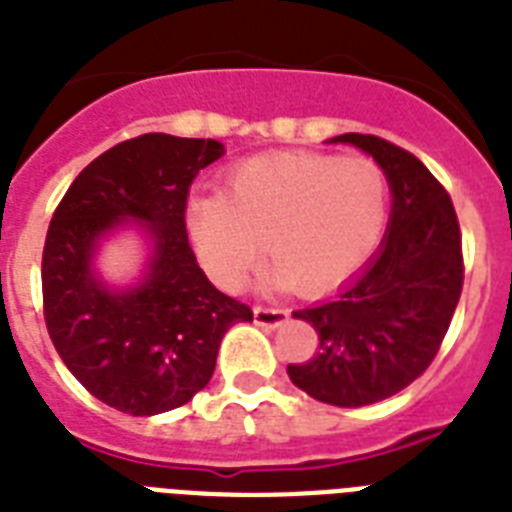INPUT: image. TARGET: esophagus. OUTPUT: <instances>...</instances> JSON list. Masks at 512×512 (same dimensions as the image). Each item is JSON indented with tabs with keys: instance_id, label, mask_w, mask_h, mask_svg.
Masks as SVG:
<instances>
[{
	"instance_id": "34e87169",
	"label": "esophagus",
	"mask_w": 512,
	"mask_h": 512,
	"mask_svg": "<svg viewBox=\"0 0 512 512\" xmlns=\"http://www.w3.org/2000/svg\"><path fill=\"white\" fill-rule=\"evenodd\" d=\"M289 318V310L286 307H265L257 305L255 307V323L263 328H278L281 323H286Z\"/></svg>"
}]
</instances>
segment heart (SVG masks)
I'll return each mask as SVG.
<instances>
[{
    "label": "heart",
    "mask_w": 512,
    "mask_h": 512,
    "mask_svg": "<svg viewBox=\"0 0 512 512\" xmlns=\"http://www.w3.org/2000/svg\"><path fill=\"white\" fill-rule=\"evenodd\" d=\"M389 220V178L368 157L313 152L255 157L226 189L197 191L186 228L218 284L236 289L268 249L270 281L331 289L373 255Z\"/></svg>",
    "instance_id": "1"
}]
</instances>
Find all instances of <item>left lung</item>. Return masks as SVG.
Here are the masks:
<instances>
[{
	"mask_svg": "<svg viewBox=\"0 0 512 512\" xmlns=\"http://www.w3.org/2000/svg\"><path fill=\"white\" fill-rule=\"evenodd\" d=\"M381 165L392 215L376 255L331 299L297 310L318 331V352L289 365L313 400L363 407L402 392L436 357L463 292V242L450 194L407 149L371 134H342Z\"/></svg>",
	"mask_w": 512,
	"mask_h": 512,
	"instance_id": "obj_1",
	"label": "left lung"
}]
</instances>
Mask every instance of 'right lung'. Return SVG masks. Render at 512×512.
I'll return each mask as SVG.
<instances>
[{
  "mask_svg": "<svg viewBox=\"0 0 512 512\" xmlns=\"http://www.w3.org/2000/svg\"><path fill=\"white\" fill-rule=\"evenodd\" d=\"M226 155L215 139L144 134L89 162L65 191L41 257L44 321L68 371L128 415L181 407L213 378L220 339L252 321L218 292L186 236V197L202 168ZM136 219L153 242L140 284L107 287L93 270L98 242Z\"/></svg>",
  "mask_w": 512,
  "mask_h": 512,
  "instance_id": "add662e5",
  "label": "right lung"
}]
</instances>
